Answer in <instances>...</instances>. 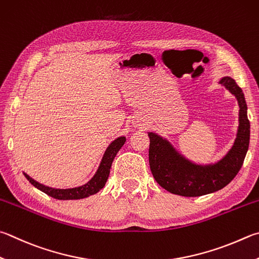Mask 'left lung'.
<instances>
[{
	"mask_svg": "<svg viewBox=\"0 0 259 259\" xmlns=\"http://www.w3.org/2000/svg\"><path fill=\"white\" fill-rule=\"evenodd\" d=\"M221 84L237 97L239 129L232 148L214 165H195L156 134L149 133V166L159 186L168 192L185 197H198L222 189L238 175L246 157L250 139V123L242 89L231 77L221 79Z\"/></svg>",
	"mask_w": 259,
	"mask_h": 259,
	"instance_id": "8db88e82",
	"label": "left lung"
}]
</instances>
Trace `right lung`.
<instances>
[{
	"label": "right lung",
	"instance_id": "right-lung-1",
	"mask_svg": "<svg viewBox=\"0 0 259 259\" xmlns=\"http://www.w3.org/2000/svg\"><path fill=\"white\" fill-rule=\"evenodd\" d=\"M124 143H125V138L119 137L117 139H115L114 142L109 146V147H107L104 156L102 158L101 165L98 167L96 175L93 177L91 181L87 182L86 185H83L81 187L71 188V189H54V188H50L44 185H40V183L35 181L34 179H31L29 176H27L26 173H23V175H25L27 180L29 181L32 186L36 187L37 189H39L40 191L45 192L46 195L53 197L55 199L68 200V199L86 198V197L96 194V192L100 191L102 188L105 186L107 178H109V175H110L112 162H113L115 155L121 149L122 146L124 145Z\"/></svg>",
	"mask_w": 259,
	"mask_h": 259
}]
</instances>
